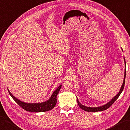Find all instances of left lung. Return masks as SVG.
Wrapping results in <instances>:
<instances>
[{
	"mask_svg": "<svg viewBox=\"0 0 130 130\" xmlns=\"http://www.w3.org/2000/svg\"><path fill=\"white\" fill-rule=\"evenodd\" d=\"M124 63H125V64H126V61H125V58H124ZM125 78H126V70H125V71H124V77L123 82L122 84V87L120 89V91H119V92L117 94V95L115 97L113 98L112 99V100L109 101V102L107 104H105V105H104L103 106H99V107L91 108V107H88V106H86L85 105H82V104H81L79 103V101L77 99V103H78L79 106L81 109H83V110H84L85 111H89V112H96V111H103V110H106V109H108L114 102H115L116 100L118 98L119 95H121V93L123 91V90L124 88V83H125Z\"/></svg>",
	"mask_w": 130,
	"mask_h": 130,
	"instance_id": "obj_1",
	"label": "left lung"
}]
</instances>
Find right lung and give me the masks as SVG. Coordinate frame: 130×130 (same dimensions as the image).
<instances>
[{
  "label": "right lung",
  "mask_w": 130,
  "mask_h": 130,
  "mask_svg": "<svg viewBox=\"0 0 130 130\" xmlns=\"http://www.w3.org/2000/svg\"><path fill=\"white\" fill-rule=\"evenodd\" d=\"M61 87V85H60L53 92L51 97L50 98L49 100L41 103L30 104L22 102V101L18 100L13 95H12L8 89V91L9 93L13 99L24 110L28 111H31V112H41V111H47L48 110H50L55 107L57 103V95L58 93L59 92Z\"/></svg>",
  "instance_id": "add662e5"
}]
</instances>
